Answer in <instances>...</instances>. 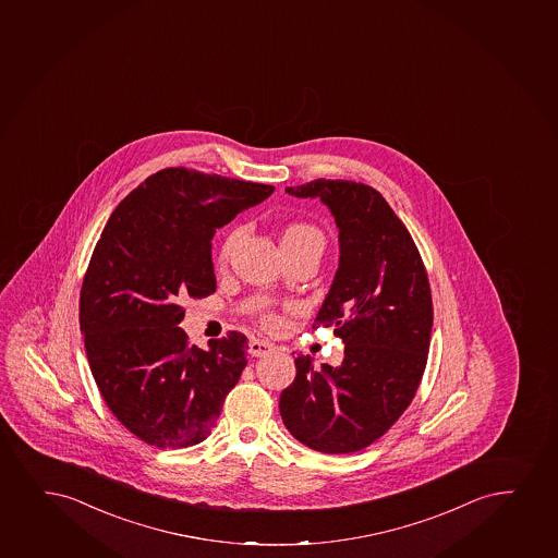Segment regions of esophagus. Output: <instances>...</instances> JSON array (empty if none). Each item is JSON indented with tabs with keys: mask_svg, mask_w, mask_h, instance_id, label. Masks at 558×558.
Here are the masks:
<instances>
[{
	"mask_svg": "<svg viewBox=\"0 0 558 558\" xmlns=\"http://www.w3.org/2000/svg\"><path fill=\"white\" fill-rule=\"evenodd\" d=\"M274 351H276V347L268 343V341H262V339H251V343H248V354L254 356V359L268 356V354L274 353Z\"/></svg>",
	"mask_w": 558,
	"mask_h": 558,
	"instance_id": "obj_1",
	"label": "esophagus"
}]
</instances>
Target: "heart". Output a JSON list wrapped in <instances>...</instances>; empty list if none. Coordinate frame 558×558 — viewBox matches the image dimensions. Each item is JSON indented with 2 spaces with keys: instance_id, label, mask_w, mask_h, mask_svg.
Returning <instances> with one entry per match:
<instances>
[{
  "instance_id": "obj_1",
  "label": "heart",
  "mask_w": 558,
  "mask_h": 558,
  "mask_svg": "<svg viewBox=\"0 0 558 558\" xmlns=\"http://www.w3.org/2000/svg\"><path fill=\"white\" fill-rule=\"evenodd\" d=\"M318 240L323 241L320 233L317 228L313 226L304 225V222H294V225L287 226V230L282 232V243H300V241ZM235 241H238V233L232 232L226 235L219 248V262L225 264L230 258L233 247H235ZM277 318L274 315L266 317V325H276Z\"/></svg>"
}]
</instances>
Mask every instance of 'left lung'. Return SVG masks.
<instances>
[{
  "label": "left lung",
  "mask_w": 558,
  "mask_h": 558,
  "mask_svg": "<svg viewBox=\"0 0 558 558\" xmlns=\"http://www.w3.org/2000/svg\"><path fill=\"white\" fill-rule=\"evenodd\" d=\"M318 198L339 230V266L315 325L345 343L341 366L298 356L281 392L282 423L310 449H364L408 410L430 349V282L415 241L387 199L367 184L317 179L287 189Z\"/></svg>",
  "instance_id": "left-lung-1"
}]
</instances>
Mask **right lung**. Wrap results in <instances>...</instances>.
<instances>
[{"label":"right lung","instance_id":"obj_1","mask_svg":"<svg viewBox=\"0 0 558 558\" xmlns=\"http://www.w3.org/2000/svg\"><path fill=\"white\" fill-rule=\"evenodd\" d=\"M276 186L166 168L122 199L107 220L78 302L86 356L107 408L145 444L181 449L204 441L247 366V338L209 349L179 328L186 298L217 289V228Z\"/></svg>","mask_w":558,"mask_h":558}]
</instances>
